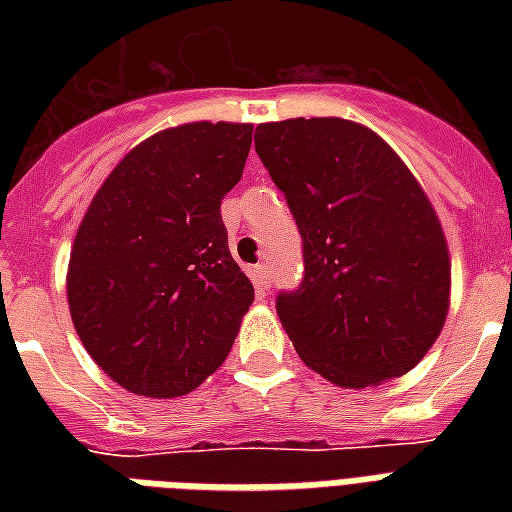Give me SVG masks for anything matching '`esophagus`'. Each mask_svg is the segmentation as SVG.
Instances as JSON below:
<instances>
[{
	"label": "esophagus",
	"instance_id": "obj_1",
	"mask_svg": "<svg viewBox=\"0 0 512 512\" xmlns=\"http://www.w3.org/2000/svg\"><path fill=\"white\" fill-rule=\"evenodd\" d=\"M252 276H255V284L260 289H271V268L268 265H255V271H252Z\"/></svg>",
	"mask_w": 512,
	"mask_h": 512
}]
</instances>
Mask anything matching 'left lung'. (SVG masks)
Masks as SVG:
<instances>
[{"instance_id": "1", "label": "left lung", "mask_w": 512, "mask_h": 512, "mask_svg": "<svg viewBox=\"0 0 512 512\" xmlns=\"http://www.w3.org/2000/svg\"><path fill=\"white\" fill-rule=\"evenodd\" d=\"M255 148L303 236V281L276 300L297 356L356 390L414 369L452 295L444 228L417 177L340 116L257 124Z\"/></svg>"}]
</instances>
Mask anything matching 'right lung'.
<instances>
[{"label": "right lung", "instance_id": "add662e5", "mask_svg": "<svg viewBox=\"0 0 512 512\" xmlns=\"http://www.w3.org/2000/svg\"><path fill=\"white\" fill-rule=\"evenodd\" d=\"M252 124L191 122L132 148L92 196L68 260L71 321L92 361L146 398L217 372L255 287L228 249L220 201Z\"/></svg>", "mask_w": 512, "mask_h": 512}]
</instances>
